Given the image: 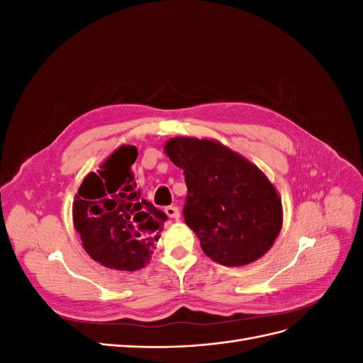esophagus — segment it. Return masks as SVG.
<instances>
[{"instance_id": "esophagus-1", "label": "esophagus", "mask_w": 363, "mask_h": 363, "mask_svg": "<svg viewBox=\"0 0 363 363\" xmlns=\"http://www.w3.org/2000/svg\"><path fill=\"white\" fill-rule=\"evenodd\" d=\"M164 213H167L172 219H179L180 218V211L175 206H168L167 208H164Z\"/></svg>"}]
</instances>
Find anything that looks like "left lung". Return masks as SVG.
<instances>
[{
  "label": "left lung",
  "instance_id": "obj_1",
  "mask_svg": "<svg viewBox=\"0 0 363 363\" xmlns=\"http://www.w3.org/2000/svg\"><path fill=\"white\" fill-rule=\"evenodd\" d=\"M163 150L183 169L184 223L204 255L224 267H244L265 255L283 224L281 199L267 175L215 139L172 138Z\"/></svg>",
  "mask_w": 363,
  "mask_h": 363
}]
</instances>
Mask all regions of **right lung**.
Masks as SVG:
<instances>
[{"label": "right lung", "mask_w": 363, "mask_h": 363, "mask_svg": "<svg viewBox=\"0 0 363 363\" xmlns=\"http://www.w3.org/2000/svg\"><path fill=\"white\" fill-rule=\"evenodd\" d=\"M135 145H121L82 182L72 221L83 248L100 265L136 271L151 259L168 216L140 195L131 164Z\"/></svg>", "instance_id": "right-lung-1"}]
</instances>
